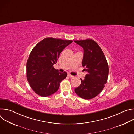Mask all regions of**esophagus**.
<instances>
[{
	"mask_svg": "<svg viewBox=\"0 0 134 134\" xmlns=\"http://www.w3.org/2000/svg\"><path fill=\"white\" fill-rule=\"evenodd\" d=\"M68 77H74V76H72V75H71L70 74H69V73H68Z\"/></svg>",
	"mask_w": 134,
	"mask_h": 134,
	"instance_id": "1",
	"label": "esophagus"
}]
</instances>
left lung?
<instances>
[{"instance_id": "left-lung-1", "label": "left lung", "mask_w": 134, "mask_h": 134, "mask_svg": "<svg viewBox=\"0 0 134 134\" xmlns=\"http://www.w3.org/2000/svg\"><path fill=\"white\" fill-rule=\"evenodd\" d=\"M83 48L82 66L87 72L81 84L75 92L82 99L89 100L97 97L107 83L109 67L105 55L98 44L92 39L74 40Z\"/></svg>"}]
</instances>
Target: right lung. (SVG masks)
<instances>
[{
  "label": "right lung",
  "mask_w": 134,
  "mask_h": 134,
  "mask_svg": "<svg viewBox=\"0 0 134 134\" xmlns=\"http://www.w3.org/2000/svg\"><path fill=\"white\" fill-rule=\"evenodd\" d=\"M72 42V40L47 37L32 49L26 64V75L31 88L37 94L46 97L58 90L67 73L59 72L53 66L62 51Z\"/></svg>",
  "instance_id": "1"
}]
</instances>
